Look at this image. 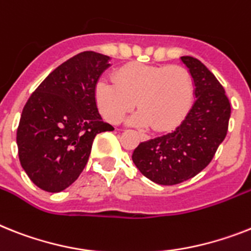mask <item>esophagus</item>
Here are the masks:
<instances>
[{"label": "esophagus", "mask_w": 251, "mask_h": 251, "mask_svg": "<svg viewBox=\"0 0 251 251\" xmlns=\"http://www.w3.org/2000/svg\"><path fill=\"white\" fill-rule=\"evenodd\" d=\"M141 138H144V140H145V138H146V136H144V134H141Z\"/></svg>", "instance_id": "34e87169"}]
</instances>
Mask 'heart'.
Masks as SVG:
<instances>
[{
    "label": "heart",
    "mask_w": 251,
    "mask_h": 251,
    "mask_svg": "<svg viewBox=\"0 0 251 251\" xmlns=\"http://www.w3.org/2000/svg\"><path fill=\"white\" fill-rule=\"evenodd\" d=\"M195 84L191 73L178 65L129 64L114 73V79L101 78L95 99L102 117L119 123L133 107L140 110L129 123L156 130L169 129L182 121L191 107Z\"/></svg>",
    "instance_id": "heart-1"
}]
</instances>
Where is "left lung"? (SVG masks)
<instances>
[{"label": "left lung", "instance_id": "left-lung-1", "mask_svg": "<svg viewBox=\"0 0 251 251\" xmlns=\"http://www.w3.org/2000/svg\"><path fill=\"white\" fill-rule=\"evenodd\" d=\"M195 83L196 100L182 123L134 149L138 171L158 185L172 186L195 177L214 158L231 117V103L214 74L191 56H182Z\"/></svg>", "mask_w": 251, "mask_h": 251}]
</instances>
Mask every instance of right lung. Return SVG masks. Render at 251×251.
Masks as SVG:
<instances>
[{
  "instance_id": "add662e5",
  "label": "right lung",
  "mask_w": 251,
  "mask_h": 251,
  "mask_svg": "<svg viewBox=\"0 0 251 251\" xmlns=\"http://www.w3.org/2000/svg\"><path fill=\"white\" fill-rule=\"evenodd\" d=\"M109 60L93 51L78 53L51 72L26 101L16 132L19 160L43 191L69 187L83 172L96 134L114 129L95 99Z\"/></svg>"
}]
</instances>
